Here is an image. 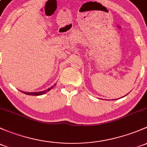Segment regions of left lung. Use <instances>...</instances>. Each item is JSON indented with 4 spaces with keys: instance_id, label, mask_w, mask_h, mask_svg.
<instances>
[{
    "instance_id": "left-lung-1",
    "label": "left lung",
    "mask_w": 147,
    "mask_h": 147,
    "mask_svg": "<svg viewBox=\"0 0 147 147\" xmlns=\"http://www.w3.org/2000/svg\"><path fill=\"white\" fill-rule=\"evenodd\" d=\"M126 95H127V94H126ZM126 95H125V96H126Z\"/></svg>"
}]
</instances>
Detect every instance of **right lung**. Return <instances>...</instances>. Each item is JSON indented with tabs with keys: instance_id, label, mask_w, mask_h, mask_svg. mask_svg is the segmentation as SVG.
Segmentation results:
<instances>
[{
	"instance_id": "add662e5",
	"label": "right lung",
	"mask_w": 147,
	"mask_h": 147,
	"mask_svg": "<svg viewBox=\"0 0 147 147\" xmlns=\"http://www.w3.org/2000/svg\"><path fill=\"white\" fill-rule=\"evenodd\" d=\"M55 86V84H54L53 86H51L50 88H49V89H46V90H44V91H41V92H22V93H24V94H27V95H31V96H40V95H43V94L47 93L48 92H49L50 90H51L53 88V86Z\"/></svg>"
}]
</instances>
